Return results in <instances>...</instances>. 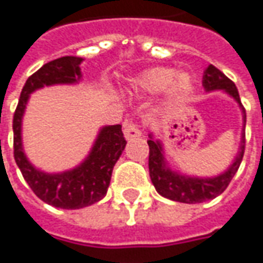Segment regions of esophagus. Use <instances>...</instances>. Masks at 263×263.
I'll use <instances>...</instances> for the list:
<instances>
[{
	"label": "esophagus",
	"mask_w": 263,
	"mask_h": 263,
	"mask_svg": "<svg viewBox=\"0 0 263 263\" xmlns=\"http://www.w3.org/2000/svg\"><path fill=\"white\" fill-rule=\"evenodd\" d=\"M141 129L135 125V123H126L123 126V135L126 140H132V138H137V137H141Z\"/></svg>",
	"instance_id": "obj_1"
}]
</instances>
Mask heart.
<instances>
[{
	"label": "heart",
	"mask_w": 263,
	"mask_h": 263,
	"mask_svg": "<svg viewBox=\"0 0 263 263\" xmlns=\"http://www.w3.org/2000/svg\"><path fill=\"white\" fill-rule=\"evenodd\" d=\"M137 84L149 95H157L167 88L168 99H179L191 91L192 77L186 71L176 72L175 68L156 67L144 71L137 80Z\"/></svg>",
	"instance_id": "obj_1"
}]
</instances>
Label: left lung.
<instances>
[{"label": "left lung", "instance_id": "8db88e82", "mask_svg": "<svg viewBox=\"0 0 263 263\" xmlns=\"http://www.w3.org/2000/svg\"><path fill=\"white\" fill-rule=\"evenodd\" d=\"M202 86L205 91H215L222 90L226 95L233 97L239 104L241 115H243V128H241V138H240V147L236 157L233 160L227 170L213 177H198L183 175L180 172H176L168 166L167 160L164 157V148L163 142L157 138H154L153 134H149L148 142L149 157H148V168L151 182L156 187V191L161 196L183 202V204H198L214 199L215 196L221 195L226 187L229 186L233 176L236 175L239 168L243 154H245V126H246V110L241 106L240 96L236 84L227 78L218 68L214 65H210L204 71L202 77Z\"/></svg>", "mask_w": 263, "mask_h": 263}]
</instances>
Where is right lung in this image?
<instances>
[{
    "instance_id": "add662e5",
    "label": "right lung",
    "mask_w": 263,
    "mask_h": 263,
    "mask_svg": "<svg viewBox=\"0 0 263 263\" xmlns=\"http://www.w3.org/2000/svg\"><path fill=\"white\" fill-rule=\"evenodd\" d=\"M83 58L62 57L53 59L27 78L13 119L14 159L22 170L24 180L43 202L62 208L78 210L99 202L110 183L112 170L125 149L121 125L100 128L88 156L78 166L59 173H48L33 166L23 148L22 125L27 102L33 91L45 86L77 84L81 81Z\"/></svg>"
}]
</instances>
